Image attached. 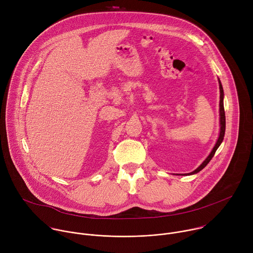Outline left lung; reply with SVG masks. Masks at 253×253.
<instances>
[{"label":"left lung","mask_w":253,"mask_h":253,"mask_svg":"<svg viewBox=\"0 0 253 253\" xmlns=\"http://www.w3.org/2000/svg\"><path fill=\"white\" fill-rule=\"evenodd\" d=\"M218 83H219V91H220V101H219V124H220V130H219V136H218V139L217 141H216L215 145L213 147V149L211 150L210 154L206 157V159L192 172L190 173H186V174H179V175H193V174H196L198 173L199 171H201L208 163L209 161L212 159V157L214 156L216 150L218 149V147L220 146V144L222 143L223 141V138H224V134H225V112H224V106H223V98H224V92H223V88H222V84L218 78Z\"/></svg>","instance_id":"8db88e82"}]
</instances>
